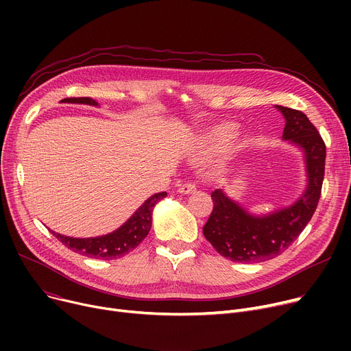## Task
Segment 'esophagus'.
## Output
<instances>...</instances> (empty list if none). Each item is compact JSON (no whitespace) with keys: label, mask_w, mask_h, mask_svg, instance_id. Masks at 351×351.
<instances>
[{"label":"esophagus","mask_w":351,"mask_h":351,"mask_svg":"<svg viewBox=\"0 0 351 351\" xmlns=\"http://www.w3.org/2000/svg\"><path fill=\"white\" fill-rule=\"evenodd\" d=\"M179 193H183V195H188V193H192L196 191V185L193 182H186V183H182V185L179 186Z\"/></svg>","instance_id":"34e87169"}]
</instances>
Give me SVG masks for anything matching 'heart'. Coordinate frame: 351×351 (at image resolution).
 I'll return each instance as SVG.
<instances>
[{
    "label": "heart",
    "instance_id": "1",
    "mask_svg": "<svg viewBox=\"0 0 351 351\" xmlns=\"http://www.w3.org/2000/svg\"><path fill=\"white\" fill-rule=\"evenodd\" d=\"M236 134V126L232 123H222L217 125L215 128H212L209 134H208V139L216 143H226L230 139H233Z\"/></svg>",
    "mask_w": 351,
    "mask_h": 351
}]
</instances>
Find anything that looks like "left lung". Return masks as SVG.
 Masks as SVG:
<instances>
[{"mask_svg": "<svg viewBox=\"0 0 351 351\" xmlns=\"http://www.w3.org/2000/svg\"><path fill=\"white\" fill-rule=\"evenodd\" d=\"M278 109L286 118L283 138L303 147L306 154L308 186L293 206L263 217L250 216L222 191H213V209L204 234L219 254L233 262L257 263L283 253L310 222L322 195L326 163L323 138L302 110Z\"/></svg>", "mask_w": 351, "mask_h": 351, "instance_id": "8db88e82", "label": "left lung"}]
</instances>
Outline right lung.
I'll list each match as a JSON object with an SVG mask.
<instances>
[{"mask_svg": "<svg viewBox=\"0 0 351 351\" xmlns=\"http://www.w3.org/2000/svg\"><path fill=\"white\" fill-rule=\"evenodd\" d=\"M64 101L97 105V101L88 97L65 98ZM165 196H166V192H159L151 196L123 226H121L114 233H109L101 237L75 239V237L62 236L52 230L49 232L57 237L64 246L80 254L94 257V259H105V261L118 259V257L125 256L126 253L139 246V243L147 236V233H149L152 226V210L158 202Z\"/></svg>", "mask_w": 351, "mask_h": 351, "instance_id": "obj_1", "label": "right lung"}]
</instances>
